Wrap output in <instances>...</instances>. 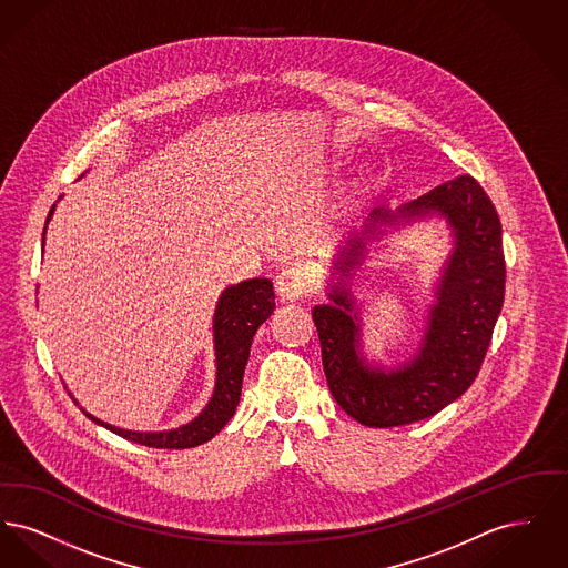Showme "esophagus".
Returning <instances> with one entry per match:
<instances>
[{
	"label": "esophagus",
	"instance_id": "1",
	"mask_svg": "<svg viewBox=\"0 0 568 568\" xmlns=\"http://www.w3.org/2000/svg\"><path fill=\"white\" fill-rule=\"evenodd\" d=\"M276 294L285 302H294L297 297L306 296V292L311 290V281L308 274L297 268V266H287L285 271L276 276Z\"/></svg>",
	"mask_w": 568,
	"mask_h": 568
}]
</instances>
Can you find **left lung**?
I'll use <instances>...</instances> for the list:
<instances>
[{
  "label": "left lung",
  "instance_id": "8db88e82",
  "mask_svg": "<svg viewBox=\"0 0 568 568\" xmlns=\"http://www.w3.org/2000/svg\"><path fill=\"white\" fill-rule=\"evenodd\" d=\"M436 220L450 248L432 284V302L413 353L393 361L368 356L363 301L352 287L358 272L392 233ZM329 302L313 306L325 378L338 406L371 428L433 417L473 385L505 302L500 219L481 185L464 174L392 211L377 206L332 255Z\"/></svg>",
  "mask_w": 568,
  "mask_h": 568
}]
</instances>
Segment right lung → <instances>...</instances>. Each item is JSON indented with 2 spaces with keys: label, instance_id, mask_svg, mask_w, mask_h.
Instances as JSON below:
<instances>
[{
  "label": "right lung",
  "instance_id": "1",
  "mask_svg": "<svg viewBox=\"0 0 568 568\" xmlns=\"http://www.w3.org/2000/svg\"><path fill=\"white\" fill-rule=\"evenodd\" d=\"M84 176V174H82ZM57 206V204H54ZM54 206L47 216L53 219ZM47 227L42 234L44 246ZM274 311V290L271 278H248L221 292L213 313V352H215V387L206 406L183 426L170 430H125L98 419L87 408L82 413L98 426L119 434L132 443L158 449H190L211 440L236 413L243 392L244 366L248 362L251 343L257 327ZM79 405V400L74 398Z\"/></svg>",
  "mask_w": 568,
  "mask_h": 568
}]
</instances>
